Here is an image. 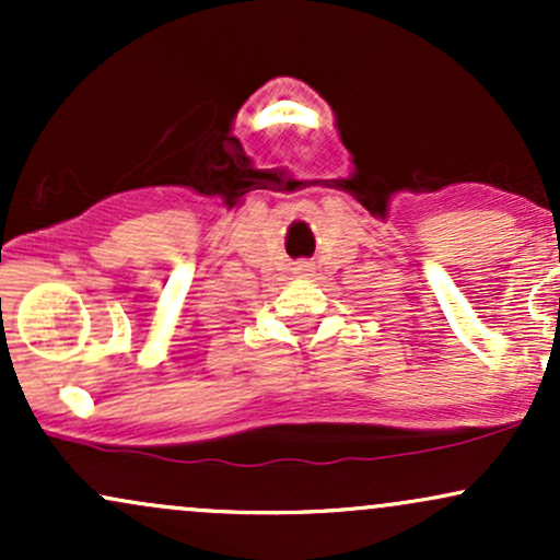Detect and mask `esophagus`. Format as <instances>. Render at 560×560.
Instances as JSON below:
<instances>
[{
	"label": "esophagus",
	"mask_w": 560,
	"mask_h": 560,
	"mask_svg": "<svg viewBox=\"0 0 560 560\" xmlns=\"http://www.w3.org/2000/svg\"><path fill=\"white\" fill-rule=\"evenodd\" d=\"M298 273L300 276H313V262H300Z\"/></svg>",
	"instance_id": "1"
}]
</instances>
